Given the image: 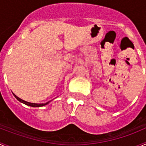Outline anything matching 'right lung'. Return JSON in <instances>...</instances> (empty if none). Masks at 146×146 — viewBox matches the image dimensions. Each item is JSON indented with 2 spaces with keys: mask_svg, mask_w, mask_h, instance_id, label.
<instances>
[{
  "mask_svg": "<svg viewBox=\"0 0 146 146\" xmlns=\"http://www.w3.org/2000/svg\"><path fill=\"white\" fill-rule=\"evenodd\" d=\"M14 96H15V98H16L17 99L18 101H20V102L23 103V104H26V105H28V106H31V107H33V108H38V107H42V106H44V105H46V104H49V102H47L46 103H44V104H36V103H31V102H28L26 101H24V100H23V99H21L20 98H19L18 96H17L15 94H14Z\"/></svg>",
  "mask_w": 146,
  "mask_h": 146,
  "instance_id": "1",
  "label": "right lung"
}]
</instances>
